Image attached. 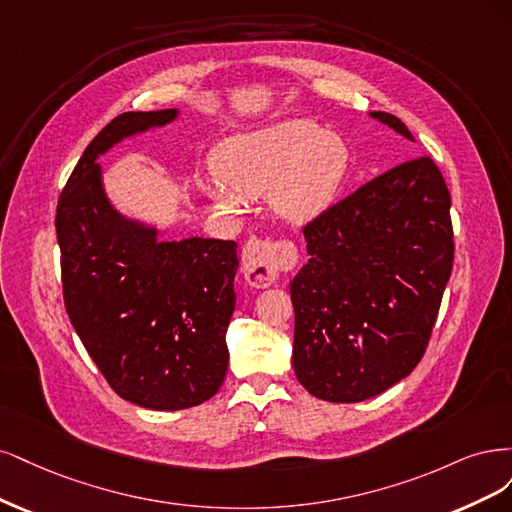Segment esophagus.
<instances>
[{"label": "esophagus", "instance_id": "esophagus-1", "mask_svg": "<svg viewBox=\"0 0 512 512\" xmlns=\"http://www.w3.org/2000/svg\"><path fill=\"white\" fill-rule=\"evenodd\" d=\"M298 263V249L289 240L251 238L242 249V276L251 287H270L280 272Z\"/></svg>", "mask_w": 512, "mask_h": 512}]
</instances>
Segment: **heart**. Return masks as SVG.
I'll list each match as a JSON object with an SVG mask.
<instances>
[{
    "label": "heart",
    "instance_id": "1",
    "mask_svg": "<svg viewBox=\"0 0 512 512\" xmlns=\"http://www.w3.org/2000/svg\"><path fill=\"white\" fill-rule=\"evenodd\" d=\"M221 180L204 193L223 210L270 193L272 208L289 223L317 219L336 202L349 172V148L308 119H289L225 140L214 155Z\"/></svg>",
    "mask_w": 512,
    "mask_h": 512
}]
</instances>
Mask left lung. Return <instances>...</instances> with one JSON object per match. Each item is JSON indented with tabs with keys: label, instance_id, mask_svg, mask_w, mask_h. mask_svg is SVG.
<instances>
[{
	"label": "left lung",
	"instance_id": "obj_1",
	"mask_svg": "<svg viewBox=\"0 0 512 512\" xmlns=\"http://www.w3.org/2000/svg\"><path fill=\"white\" fill-rule=\"evenodd\" d=\"M370 117L415 142L389 112ZM293 370L325 402L374 398L421 361L453 268L451 195L430 157L376 176L304 227Z\"/></svg>",
	"mask_w": 512,
	"mask_h": 512
}]
</instances>
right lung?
Listing matches in <instances>:
<instances>
[{
  "label": "right lung",
  "mask_w": 512,
  "mask_h": 512,
  "mask_svg": "<svg viewBox=\"0 0 512 512\" xmlns=\"http://www.w3.org/2000/svg\"><path fill=\"white\" fill-rule=\"evenodd\" d=\"M178 110L125 112L78 159L57 206L68 317L108 385L151 410L210 400L225 381V334L236 308L234 240L161 242L108 200L97 157L163 127Z\"/></svg>",
  "instance_id": "right-lung-1"
}]
</instances>
